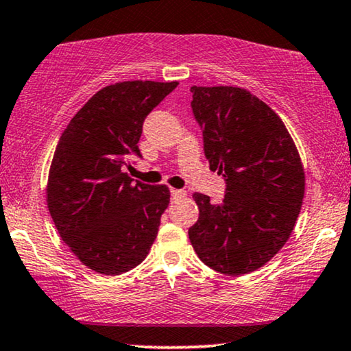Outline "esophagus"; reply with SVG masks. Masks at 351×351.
<instances>
[{
    "label": "esophagus",
    "mask_w": 351,
    "mask_h": 351,
    "mask_svg": "<svg viewBox=\"0 0 351 351\" xmlns=\"http://www.w3.org/2000/svg\"><path fill=\"white\" fill-rule=\"evenodd\" d=\"M170 193H171V197L173 199L184 197V195H186V191H183V189H170Z\"/></svg>",
    "instance_id": "1"
}]
</instances>
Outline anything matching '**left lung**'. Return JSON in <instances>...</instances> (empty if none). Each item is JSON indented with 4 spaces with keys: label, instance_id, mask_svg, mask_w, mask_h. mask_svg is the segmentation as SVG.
Instances as JSON below:
<instances>
[{
    "label": "left lung",
    "instance_id": "left-lung-1",
    "mask_svg": "<svg viewBox=\"0 0 351 351\" xmlns=\"http://www.w3.org/2000/svg\"><path fill=\"white\" fill-rule=\"evenodd\" d=\"M194 119L210 168L223 175L221 204L194 193L199 219L189 241L205 265L230 276L269 261L295 226L305 173L295 144L276 112L234 86H193Z\"/></svg>",
    "mask_w": 351,
    "mask_h": 351
}]
</instances>
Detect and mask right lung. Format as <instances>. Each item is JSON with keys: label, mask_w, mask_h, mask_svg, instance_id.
Returning a JSON list of instances; mask_svg holds the SVG:
<instances>
[{"label": "right lung", "mask_w": 351, "mask_h": 351, "mask_svg": "<svg viewBox=\"0 0 351 351\" xmlns=\"http://www.w3.org/2000/svg\"><path fill=\"white\" fill-rule=\"evenodd\" d=\"M176 82H121L97 91L56 147L48 208L62 241L96 273L115 276L146 258L170 202L165 184L133 183L123 167L139 157L143 123Z\"/></svg>", "instance_id": "obj_1"}]
</instances>
